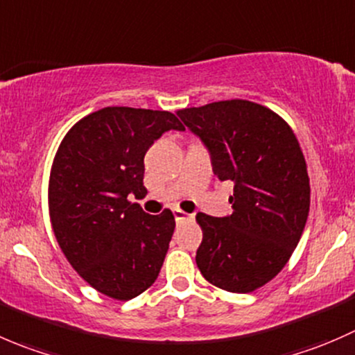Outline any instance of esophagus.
<instances>
[{"label":"esophagus","mask_w":355,"mask_h":355,"mask_svg":"<svg viewBox=\"0 0 355 355\" xmlns=\"http://www.w3.org/2000/svg\"><path fill=\"white\" fill-rule=\"evenodd\" d=\"M173 212H174V217H176V220H193V217H195L193 214H186L179 209H174Z\"/></svg>","instance_id":"esophagus-1"}]
</instances>
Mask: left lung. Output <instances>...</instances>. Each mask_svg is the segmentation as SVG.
I'll return each mask as SVG.
<instances>
[{
	"label": "left lung",
	"mask_w": 355,
	"mask_h": 355,
	"mask_svg": "<svg viewBox=\"0 0 355 355\" xmlns=\"http://www.w3.org/2000/svg\"><path fill=\"white\" fill-rule=\"evenodd\" d=\"M198 136L220 181H233V214H196V266L209 283L248 293L271 282L304 233L311 205L307 166L290 125L269 108L226 100L176 112Z\"/></svg>",
	"instance_id": "1"
}]
</instances>
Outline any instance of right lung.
I'll list each match as a JSON object with an SVG mask.
<instances>
[{
    "mask_svg": "<svg viewBox=\"0 0 355 355\" xmlns=\"http://www.w3.org/2000/svg\"><path fill=\"white\" fill-rule=\"evenodd\" d=\"M184 125L171 112L107 107L65 135L51 167L48 203L67 261L94 290L131 300L155 283L176 220L169 209L146 214L145 153Z\"/></svg>",
    "mask_w": 355,
    "mask_h": 355,
    "instance_id": "obj_1",
    "label": "right lung"
}]
</instances>
